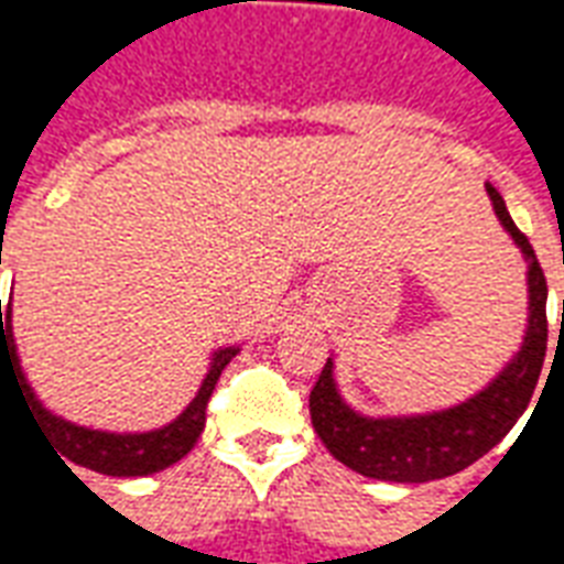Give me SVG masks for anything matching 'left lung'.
<instances>
[{
    "instance_id": "1",
    "label": "left lung",
    "mask_w": 564,
    "mask_h": 564,
    "mask_svg": "<svg viewBox=\"0 0 564 564\" xmlns=\"http://www.w3.org/2000/svg\"><path fill=\"white\" fill-rule=\"evenodd\" d=\"M498 220L517 241L529 269V329L520 354L468 402L420 416H362L344 402L332 359L311 390V423L332 456L356 474L392 484H429L468 468L517 425L541 378L546 356V278L529 238L510 220L505 198L486 184ZM564 326V302H562Z\"/></svg>"
}]
</instances>
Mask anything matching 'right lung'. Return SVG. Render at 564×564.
Segmentation results:
<instances>
[{"label": "right lung", "instance_id": "obj_1", "mask_svg": "<svg viewBox=\"0 0 564 564\" xmlns=\"http://www.w3.org/2000/svg\"><path fill=\"white\" fill-rule=\"evenodd\" d=\"M235 354H238L235 347H226V350L214 356L210 371L202 380L196 399L189 402V408L174 423L153 429V432H141V435H115V432L84 429V425L66 423L63 416H54L35 399V392L30 390V383L20 371L18 347H14V335H11V305L0 302V375L2 368H11L20 392L26 395V404L32 408V420L42 425L44 437L54 444L59 456H66L68 462L84 465L90 471L111 474V477H148V474H156L174 465L177 459H184L198 441V435H202V429H205V411H208L210 392L217 387L223 368L232 362Z\"/></svg>", "mask_w": 564, "mask_h": 564}]
</instances>
